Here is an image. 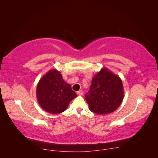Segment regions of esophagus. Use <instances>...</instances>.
<instances>
[{"label": "esophagus", "mask_w": 158, "mask_h": 158, "mask_svg": "<svg viewBox=\"0 0 158 158\" xmlns=\"http://www.w3.org/2000/svg\"><path fill=\"white\" fill-rule=\"evenodd\" d=\"M77 95L81 96V95H83V91H82V90H79V91L77 92Z\"/></svg>", "instance_id": "esophagus-1"}]
</instances>
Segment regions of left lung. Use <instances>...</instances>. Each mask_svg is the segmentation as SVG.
I'll list each match as a JSON object with an SVG mask.
<instances>
[{
  "instance_id": "obj_1",
  "label": "left lung",
  "mask_w": 158,
  "mask_h": 158,
  "mask_svg": "<svg viewBox=\"0 0 158 158\" xmlns=\"http://www.w3.org/2000/svg\"><path fill=\"white\" fill-rule=\"evenodd\" d=\"M123 95L122 79L108 69L102 68L93 77L85 97L92 112L106 115L118 108Z\"/></svg>"
}]
</instances>
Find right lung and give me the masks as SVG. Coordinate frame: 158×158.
I'll list each match as a JSON object with an SVG mask.
<instances>
[{
	"label": "right lung",
	"instance_id": "right-lung-1",
	"mask_svg": "<svg viewBox=\"0 0 158 158\" xmlns=\"http://www.w3.org/2000/svg\"><path fill=\"white\" fill-rule=\"evenodd\" d=\"M77 97L71 85L65 82L58 70L51 69L42 77L36 87L39 105L52 114L61 113L68 108L70 101Z\"/></svg>",
	"mask_w": 158,
	"mask_h": 158
}]
</instances>
